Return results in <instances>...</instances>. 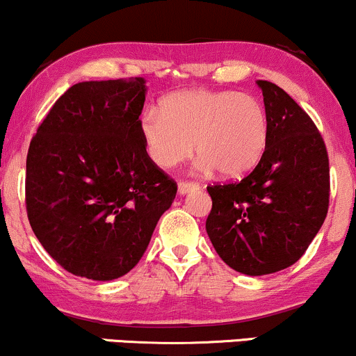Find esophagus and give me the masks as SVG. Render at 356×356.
<instances>
[{
	"instance_id": "obj_1",
	"label": "esophagus",
	"mask_w": 356,
	"mask_h": 356,
	"mask_svg": "<svg viewBox=\"0 0 356 356\" xmlns=\"http://www.w3.org/2000/svg\"><path fill=\"white\" fill-rule=\"evenodd\" d=\"M198 183L195 181H179L178 183V195H186L190 193V191H196L198 190Z\"/></svg>"
}]
</instances>
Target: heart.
I'll return each instance as SVG.
<instances>
[{
    "mask_svg": "<svg viewBox=\"0 0 356 356\" xmlns=\"http://www.w3.org/2000/svg\"><path fill=\"white\" fill-rule=\"evenodd\" d=\"M140 133L148 156L160 168L185 161L196 146L200 170L215 168L221 178L235 179L260 161L268 140V121L254 96L188 90L165 96L160 113H143Z\"/></svg>",
    "mask_w": 356,
    "mask_h": 356,
    "instance_id": "obj_1",
    "label": "heart"
}]
</instances>
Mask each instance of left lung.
<instances>
[{"mask_svg":"<svg viewBox=\"0 0 356 356\" xmlns=\"http://www.w3.org/2000/svg\"><path fill=\"white\" fill-rule=\"evenodd\" d=\"M268 140L261 160L240 183L208 186L207 233L229 268L250 277L291 266L328 213L330 168L323 138L290 95L258 79Z\"/></svg>","mask_w":356,"mask_h":356,"instance_id":"1","label":"left lung"}]
</instances>
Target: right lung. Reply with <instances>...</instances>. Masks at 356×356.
I'll list each match as a JSON object with an SVG mask.
<instances>
[{"mask_svg":"<svg viewBox=\"0 0 356 356\" xmlns=\"http://www.w3.org/2000/svg\"><path fill=\"white\" fill-rule=\"evenodd\" d=\"M145 83H76L29 143V225L76 277L110 282L135 268L177 196V183L152 161L140 133Z\"/></svg>","mask_w":356,"mask_h":356,"instance_id":"right-lung-1","label":"right lung"}]
</instances>
